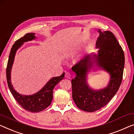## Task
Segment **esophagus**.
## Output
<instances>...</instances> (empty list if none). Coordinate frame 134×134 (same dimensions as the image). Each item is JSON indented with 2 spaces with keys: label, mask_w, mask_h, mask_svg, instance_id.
Here are the masks:
<instances>
[{
  "label": "esophagus",
  "mask_w": 134,
  "mask_h": 134,
  "mask_svg": "<svg viewBox=\"0 0 134 134\" xmlns=\"http://www.w3.org/2000/svg\"><path fill=\"white\" fill-rule=\"evenodd\" d=\"M65 77H66V78H68V79H70L71 77V75H70V73L69 72H66L65 73Z\"/></svg>",
  "instance_id": "esophagus-1"
}]
</instances>
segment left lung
<instances>
[{"mask_svg": "<svg viewBox=\"0 0 134 134\" xmlns=\"http://www.w3.org/2000/svg\"><path fill=\"white\" fill-rule=\"evenodd\" d=\"M96 43L98 54L88 55L72 67L76 74L71 80L72 97L77 107L87 112H94L104 107L118 91L123 79L125 55L115 35L110 31L101 32ZM94 64L107 71L111 76L109 84L104 89L94 91L86 83L87 73Z\"/></svg>", "mask_w": 134, "mask_h": 134, "instance_id": "obj_1", "label": "left lung"}]
</instances>
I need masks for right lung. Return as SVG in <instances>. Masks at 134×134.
I'll return each instance as SVG.
<instances>
[{
    "label": "right lung",
    "instance_id": "right-lung-1",
    "mask_svg": "<svg viewBox=\"0 0 134 134\" xmlns=\"http://www.w3.org/2000/svg\"><path fill=\"white\" fill-rule=\"evenodd\" d=\"M35 34L27 33L23 37L17 40L11 48L9 56L7 67V80L9 90L11 91L13 97L17 102V103L23 108V109L29 112L37 113L44 110L49 107L53 99V90L56 85H57L64 77V72L61 76L54 77L52 78L46 83V85L42 88L40 91L35 94L31 96L21 95L14 89L11 83V70L13 65L15 52L20 47L23 42L31 41L35 38Z\"/></svg>",
    "mask_w": 134,
    "mask_h": 134
}]
</instances>
